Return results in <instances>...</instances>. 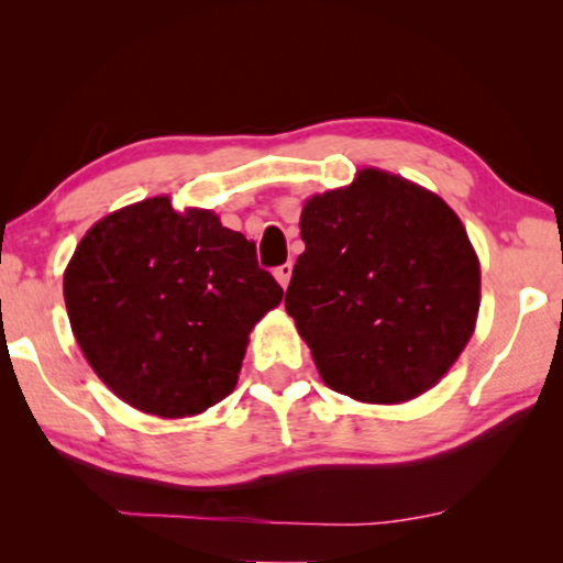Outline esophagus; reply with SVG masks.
I'll list each match as a JSON object with an SVG mask.
<instances>
[{
    "instance_id": "1",
    "label": "esophagus",
    "mask_w": 563,
    "mask_h": 563,
    "mask_svg": "<svg viewBox=\"0 0 563 563\" xmlns=\"http://www.w3.org/2000/svg\"><path fill=\"white\" fill-rule=\"evenodd\" d=\"M290 275H292V263H283V265H278V268H275V278H278L283 288H288Z\"/></svg>"
}]
</instances>
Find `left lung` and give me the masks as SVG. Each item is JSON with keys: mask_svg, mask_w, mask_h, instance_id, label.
I'll use <instances>...</instances> for the list:
<instances>
[{"mask_svg": "<svg viewBox=\"0 0 563 563\" xmlns=\"http://www.w3.org/2000/svg\"><path fill=\"white\" fill-rule=\"evenodd\" d=\"M285 310L325 385L395 405L440 383L470 342L479 261L440 196L377 168L302 208Z\"/></svg>", "mask_w": 563, "mask_h": 563, "instance_id": "left-lung-1", "label": "left lung"}]
</instances>
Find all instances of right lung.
Here are the masks:
<instances>
[{
    "mask_svg": "<svg viewBox=\"0 0 563 563\" xmlns=\"http://www.w3.org/2000/svg\"><path fill=\"white\" fill-rule=\"evenodd\" d=\"M283 298L255 243L166 196L99 221L76 245L64 300L76 342L123 402L158 417L233 393L247 332Z\"/></svg>",
    "mask_w": 563,
    "mask_h": 563,
    "instance_id": "1",
    "label": "right lung"
}]
</instances>
